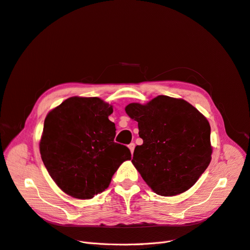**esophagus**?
Wrapping results in <instances>:
<instances>
[{
    "mask_svg": "<svg viewBox=\"0 0 250 250\" xmlns=\"http://www.w3.org/2000/svg\"><path fill=\"white\" fill-rule=\"evenodd\" d=\"M128 147H129V149H130L131 154H133V152H134V148H135V144H134V143H131L130 145L128 146Z\"/></svg>",
    "mask_w": 250,
    "mask_h": 250,
    "instance_id": "esophagus-1",
    "label": "esophagus"
}]
</instances>
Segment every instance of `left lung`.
I'll return each mask as SVG.
<instances>
[{"instance_id":"8db88e82","label":"left lung","mask_w":250,"mask_h":250,"mask_svg":"<svg viewBox=\"0 0 250 250\" xmlns=\"http://www.w3.org/2000/svg\"><path fill=\"white\" fill-rule=\"evenodd\" d=\"M125 111L138 122L144 143L135 146L132 163L147 186L161 196L193 187L211 160L207 119L184 99L166 95L145 105L130 104Z\"/></svg>"}]
</instances>
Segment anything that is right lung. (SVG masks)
<instances>
[{
	"label": "right lung",
	"instance_id": "right-lung-1",
	"mask_svg": "<svg viewBox=\"0 0 250 250\" xmlns=\"http://www.w3.org/2000/svg\"><path fill=\"white\" fill-rule=\"evenodd\" d=\"M113 107L97 97H71L44 122L40 153L47 170L64 193L91 199L108 187L131 153L115 143Z\"/></svg>",
	"mask_w": 250,
	"mask_h": 250
}]
</instances>
